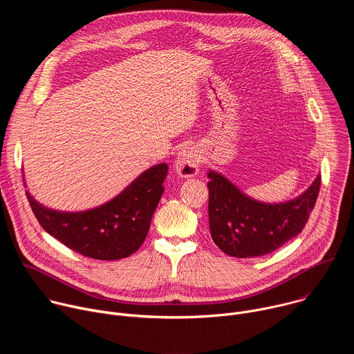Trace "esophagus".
<instances>
[{
  "label": "esophagus",
  "mask_w": 354,
  "mask_h": 354,
  "mask_svg": "<svg viewBox=\"0 0 354 354\" xmlns=\"http://www.w3.org/2000/svg\"><path fill=\"white\" fill-rule=\"evenodd\" d=\"M200 156L193 147H185L178 153L175 160V169L182 178H192L198 174Z\"/></svg>",
  "instance_id": "1"
}]
</instances>
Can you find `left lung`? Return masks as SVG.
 <instances>
[{"instance_id":"left-lung-1","label":"left lung","mask_w":354,"mask_h":354,"mask_svg":"<svg viewBox=\"0 0 354 354\" xmlns=\"http://www.w3.org/2000/svg\"><path fill=\"white\" fill-rule=\"evenodd\" d=\"M209 224L214 243L235 258L268 255L298 235L317 203L321 175L298 197L263 203L241 192L216 171L209 172Z\"/></svg>"}]
</instances>
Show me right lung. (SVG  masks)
<instances>
[{
	"instance_id": "add662e5",
	"label": "right lung",
	"mask_w": 354,
	"mask_h": 354,
	"mask_svg": "<svg viewBox=\"0 0 354 354\" xmlns=\"http://www.w3.org/2000/svg\"><path fill=\"white\" fill-rule=\"evenodd\" d=\"M167 175V164L151 167L108 203L78 213L47 209L28 190L26 197L43 230L67 248L92 259L116 261L134 254L144 242Z\"/></svg>"
}]
</instances>
